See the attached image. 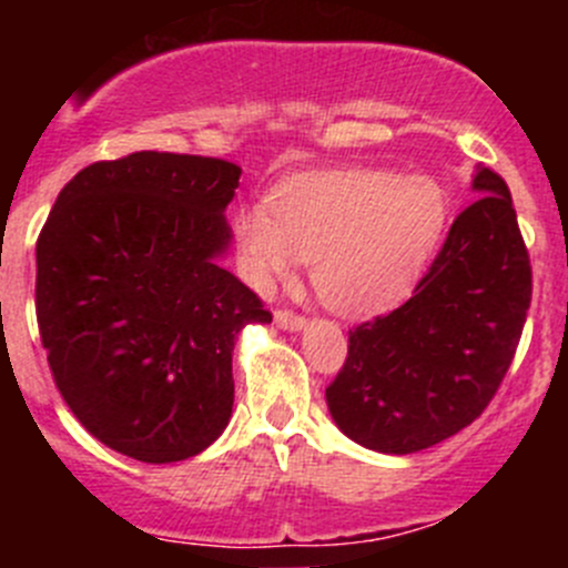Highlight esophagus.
I'll return each instance as SVG.
<instances>
[{"label":"esophagus","mask_w":568,"mask_h":568,"mask_svg":"<svg viewBox=\"0 0 568 568\" xmlns=\"http://www.w3.org/2000/svg\"><path fill=\"white\" fill-rule=\"evenodd\" d=\"M274 321H277V326H283V329H291V332L305 329V324H307V318L300 316V313H294V311H274Z\"/></svg>","instance_id":"esophagus-1"}]
</instances>
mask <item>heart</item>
I'll return each mask as SVG.
<instances>
[{"mask_svg":"<svg viewBox=\"0 0 568 568\" xmlns=\"http://www.w3.org/2000/svg\"><path fill=\"white\" fill-rule=\"evenodd\" d=\"M450 203L428 175L348 168L283 183L239 211L236 250L257 291L311 261L313 288L341 313H374L406 294L448 227Z\"/></svg>","mask_w":568,"mask_h":568,"instance_id":"heart-1","label":"heart"}]
</instances>
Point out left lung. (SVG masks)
Wrapping results in <instances>:
<instances>
[{
  "label": "left lung",
  "mask_w": 568,
  "mask_h": 568,
  "mask_svg": "<svg viewBox=\"0 0 568 568\" xmlns=\"http://www.w3.org/2000/svg\"><path fill=\"white\" fill-rule=\"evenodd\" d=\"M480 194L450 225L415 294L348 329L326 387L332 420L379 454H417L475 420L506 379L528 318L532 272L511 192L478 164Z\"/></svg>",
  "instance_id": "obj_1"
}]
</instances>
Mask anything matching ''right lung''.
Returning <instances> with one entry per match:
<instances>
[{
  "mask_svg": "<svg viewBox=\"0 0 568 568\" xmlns=\"http://www.w3.org/2000/svg\"><path fill=\"white\" fill-rule=\"evenodd\" d=\"M242 168L140 151L79 170L38 236L36 313L77 420L148 464L209 448L233 412V346L272 313L220 266Z\"/></svg>",
  "mask_w": 568,
  "mask_h": 568,
  "instance_id": "obj_1",
  "label": "right lung"
}]
</instances>
